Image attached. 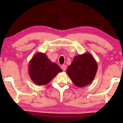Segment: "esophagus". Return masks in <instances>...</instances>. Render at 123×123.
Segmentation results:
<instances>
[{
    "label": "esophagus",
    "mask_w": 123,
    "mask_h": 123,
    "mask_svg": "<svg viewBox=\"0 0 123 123\" xmlns=\"http://www.w3.org/2000/svg\"><path fill=\"white\" fill-rule=\"evenodd\" d=\"M61 68H62V69H63V71H65V70H66V69H67V65H62Z\"/></svg>",
    "instance_id": "34e87169"
}]
</instances>
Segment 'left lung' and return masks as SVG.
<instances>
[{
    "mask_svg": "<svg viewBox=\"0 0 123 123\" xmlns=\"http://www.w3.org/2000/svg\"><path fill=\"white\" fill-rule=\"evenodd\" d=\"M97 70L95 58L90 53H86L74 56L67 68V73L76 86L83 87L93 81Z\"/></svg>",
    "mask_w": 123,
    "mask_h": 123,
    "instance_id": "left-lung-1",
    "label": "left lung"
}]
</instances>
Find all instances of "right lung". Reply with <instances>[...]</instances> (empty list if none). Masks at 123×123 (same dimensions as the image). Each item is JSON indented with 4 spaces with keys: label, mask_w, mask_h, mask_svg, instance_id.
I'll list each match as a JSON object with an SVG mask.
<instances>
[{
    "label": "right lung",
    "mask_w": 123,
    "mask_h": 123,
    "mask_svg": "<svg viewBox=\"0 0 123 123\" xmlns=\"http://www.w3.org/2000/svg\"><path fill=\"white\" fill-rule=\"evenodd\" d=\"M63 70L56 63H53L45 53H37L28 64V73L31 80L37 85L48 84Z\"/></svg>",
    "instance_id": "right-lung-1"
}]
</instances>
